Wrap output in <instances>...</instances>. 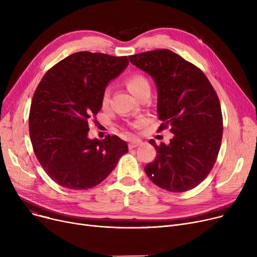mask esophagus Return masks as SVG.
<instances>
[{"label":"esophagus","mask_w":257,"mask_h":257,"mask_svg":"<svg viewBox=\"0 0 257 257\" xmlns=\"http://www.w3.org/2000/svg\"><path fill=\"white\" fill-rule=\"evenodd\" d=\"M143 144V142L141 140H133L129 143V149H133V148H137L139 146H141Z\"/></svg>","instance_id":"obj_1"}]
</instances>
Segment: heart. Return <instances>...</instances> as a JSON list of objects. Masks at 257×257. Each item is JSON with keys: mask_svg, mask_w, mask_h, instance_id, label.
Segmentation results:
<instances>
[{"mask_svg": "<svg viewBox=\"0 0 257 257\" xmlns=\"http://www.w3.org/2000/svg\"><path fill=\"white\" fill-rule=\"evenodd\" d=\"M127 87L129 88V90L134 94V96L138 97L141 92H143L146 89H149L150 88V84H149V81L147 80L146 77H144L143 75L140 74H136V75H132L127 79ZM109 89L106 88L104 93H103V97H102V104L105 106L107 105L108 101H109ZM143 124L142 120H139L137 125H141Z\"/></svg>", "mask_w": 257, "mask_h": 257, "instance_id": "1", "label": "heart"}]
</instances>
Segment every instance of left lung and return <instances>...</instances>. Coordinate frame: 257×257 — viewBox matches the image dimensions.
I'll list each match as a JSON object with an SVG mask.
<instances>
[{"mask_svg": "<svg viewBox=\"0 0 257 257\" xmlns=\"http://www.w3.org/2000/svg\"><path fill=\"white\" fill-rule=\"evenodd\" d=\"M150 75L157 88V115L171 127L169 145L149 143L157 156L145 167L149 179L164 190L182 193L203 181L220 151L223 117L219 98L206 76L170 50H154L128 57Z\"/></svg>", "mask_w": 257, "mask_h": 257, "instance_id": "left-lung-1", "label": "left lung"}]
</instances>
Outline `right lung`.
I'll list each match as a JSON object with an SVG mask.
<instances>
[{"mask_svg": "<svg viewBox=\"0 0 257 257\" xmlns=\"http://www.w3.org/2000/svg\"><path fill=\"white\" fill-rule=\"evenodd\" d=\"M126 56L77 52L54 65L38 84L29 114L34 153L59 185L87 190L101 183L128 152L116 136L89 139V119L102 109L110 81L128 66Z\"/></svg>", "mask_w": 257, "mask_h": 257, "instance_id": "add662e5", "label": "right lung"}]
</instances>
